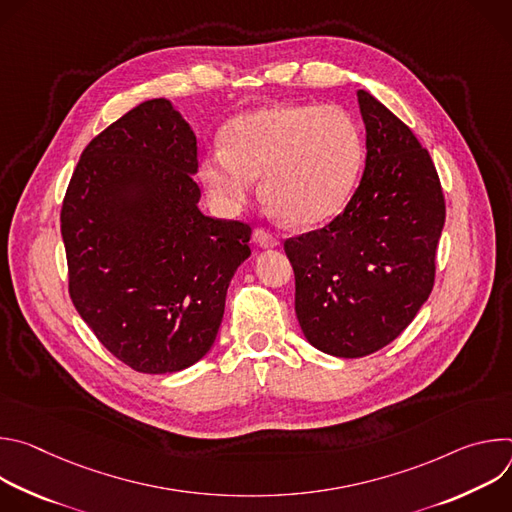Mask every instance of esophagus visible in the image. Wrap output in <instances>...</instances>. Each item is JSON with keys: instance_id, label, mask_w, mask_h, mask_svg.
Here are the masks:
<instances>
[{"instance_id": "obj_1", "label": "esophagus", "mask_w": 512, "mask_h": 512, "mask_svg": "<svg viewBox=\"0 0 512 512\" xmlns=\"http://www.w3.org/2000/svg\"><path fill=\"white\" fill-rule=\"evenodd\" d=\"M253 239H255V243H257L259 247H265V249L279 245V239H277L275 235H271L269 231H265V229H255Z\"/></svg>"}]
</instances>
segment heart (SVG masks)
I'll return each mask as SVG.
<instances>
[{"mask_svg":"<svg viewBox=\"0 0 512 512\" xmlns=\"http://www.w3.org/2000/svg\"><path fill=\"white\" fill-rule=\"evenodd\" d=\"M364 160L362 133L336 105H267L235 117L200 178L225 208L247 202L263 176L267 206L291 227H316L350 200Z\"/></svg>","mask_w":512,"mask_h":512,"instance_id":"b5f03b06","label":"heart"}]
</instances>
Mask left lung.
Here are the masks:
<instances>
[{"instance_id": "left-lung-1", "label": "left lung", "mask_w": 512, "mask_h": 512, "mask_svg": "<svg viewBox=\"0 0 512 512\" xmlns=\"http://www.w3.org/2000/svg\"><path fill=\"white\" fill-rule=\"evenodd\" d=\"M367 162L346 208L326 227L289 237L296 314L318 350L360 358L393 342L429 298L446 200L413 131L358 91Z\"/></svg>"}]
</instances>
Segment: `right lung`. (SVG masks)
I'll return each instance as SVG.
<instances>
[{"label": "right lung", "mask_w": 512, "mask_h": 512, "mask_svg": "<svg viewBox=\"0 0 512 512\" xmlns=\"http://www.w3.org/2000/svg\"><path fill=\"white\" fill-rule=\"evenodd\" d=\"M196 135L166 99L103 129L68 182L60 233L68 294L129 369L182 371L212 346L251 225L204 216Z\"/></svg>", "instance_id": "obj_1"}]
</instances>
